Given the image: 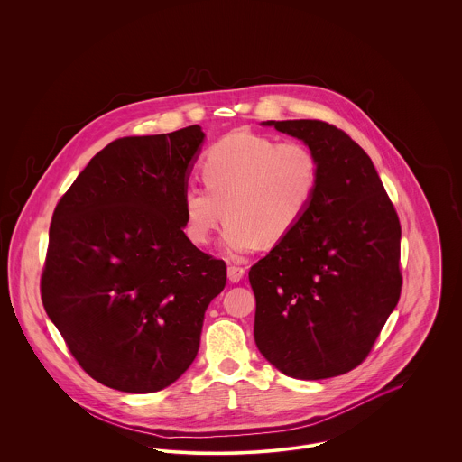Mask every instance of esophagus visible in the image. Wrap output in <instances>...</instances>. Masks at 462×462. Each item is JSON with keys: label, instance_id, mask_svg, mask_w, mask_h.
Wrapping results in <instances>:
<instances>
[{"label": "esophagus", "instance_id": "obj_1", "mask_svg": "<svg viewBox=\"0 0 462 462\" xmlns=\"http://www.w3.org/2000/svg\"><path fill=\"white\" fill-rule=\"evenodd\" d=\"M226 273H228V281H230V282H241L242 277H244V273H245V268L237 266V264H230V266L226 268Z\"/></svg>", "mask_w": 462, "mask_h": 462}]
</instances>
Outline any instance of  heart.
Instances as JSON below:
<instances>
[{"mask_svg":"<svg viewBox=\"0 0 462 462\" xmlns=\"http://www.w3.org/2000/svg\"><path fill=\"white\" fill-rule=\"evenodd\" d=\"M204 185L181 194L185 234L206 245L226 217L223 249L241 258L258 242L284 241L305 217L320 183V164L301 142H277L254 133H232L204 155Z\"/></svg>","mask_w":462,"mask_h":462,"instance_id":"obj_1","label":"heart"}]
</instances>
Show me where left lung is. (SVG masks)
I'll use <instances>...</instances> for the list:
<instances>
[{
  "mask_svg": "<svg viewBox=\"0 0 462 462\" xmlns=\"http://www.w3.org/2000/svg\"><path fill=\"white\" fill-rule=\"evenodd\" d=\"M320 164L315 200L294 232L249 270L254 341L296 379L350 373L373 350L402 292V226L371 157L319 119L266 121Z\"/></svg>",
  "mask_w": 462,
  "mask_h": 462,
  "instance_id": "obj_1",
  "label": "left lung"
}]
</instances>
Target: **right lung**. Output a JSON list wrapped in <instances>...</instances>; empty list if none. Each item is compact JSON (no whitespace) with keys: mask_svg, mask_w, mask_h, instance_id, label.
<instances>
[{"mask_svg":"<svg viewBox=\"0 0 462 462\" xmlns=\"http://www.w3.org/2000/svg\"><path fill=\"white\" fill-rule=\"evenodd\" d=\"M200 126L110 142L60 198L42 273L43 307L95 381L159 392L199 352L226 264L185 236L181 194Z\"/></svg>","mask_w":462,"mask_h":462,"instance_id":"1","label":"right lung"}]
</instances>
